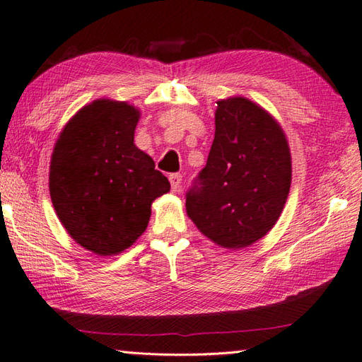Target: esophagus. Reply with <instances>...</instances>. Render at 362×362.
Wrapping results in <instances>:
<instances>
[{
  "label": "esophagus",
  "instance_id": "esophagus-1",
  "mask_svg": "<svg viewBox=\"0 0 362 362\" xmlns=\"http://www.w3.org/2000/svg\"><path fill=\"white\" fill-rule=\"evenodd\" d=\"M168 180H170V186L173 192H178L181 189V182H182V176L180 173H172L168 176Z\"/></svg>",
  "mask_w": 362,
  "mask_h": 362
}]
</instances>
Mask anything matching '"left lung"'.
I'll return each instance as SVG.
<instances>
[{
  "label": "left lung",
  "mask_w": 362,
  "mask_h": 362,
  "mask_svg": "<svg viewBox=\"0 0 362 362\" xmlns=\"http://www.w3.org/2000/svg\"><path fill=\"white\" fill-rule=\"evenodd\" d=\"M208 162L186 192L192 222L238 250L267 234L291 189V151L279 124L247 98L217 101Z\"/></svg>",
  "instance_id": "obj_1"
}]
</instances>
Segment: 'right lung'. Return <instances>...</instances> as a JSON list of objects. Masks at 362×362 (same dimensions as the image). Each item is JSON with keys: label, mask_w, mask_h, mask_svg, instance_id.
Listing matches in <instances>:
<instances>
[{"label": "right lung", "mask_w": 362, "mask_h": 362, "mask_svg": "<svg viewBox=\"0 0 362 362\" xmlns=\"http://www.w3.org/2000/svg\"><path fill=\"white\" fill-rule=\"evenodd\" d=\"M139 110L97 100L65 124L49 165L59 220L81 247L119 255L146 230L151 203L170 190L154 160L134 145Z\"/></svg>", "instance_id": "obj_1"}]
</instances>
